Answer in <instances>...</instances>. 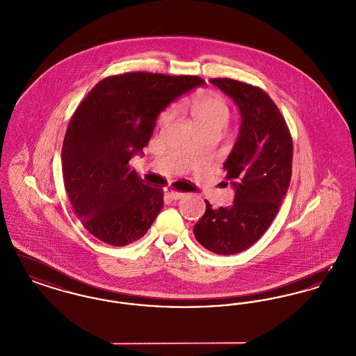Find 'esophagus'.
Masks as SVG:
<instances>
[{
  "instance_id": "obj_1",
  "label": "esophagus",
  "mask_w": 356,
  "mask_h": 356,
  "mask_svg": "<svg viewBox=\"0 0 356 356\" xmlns=\"http://www.w3.org/2000/svg\"><path fill=\"white\" fill-rule=\"evenodd\" d=\"M165 193L168 195V197L172 199V200H180L183 196H184V193H180V192H176L175 189H165Z\"/></svg>"
}]
</instances>
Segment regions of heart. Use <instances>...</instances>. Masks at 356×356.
I'll return each mask as SVG.
<instances>
[{"label": "heart", "instance_id": "heart-1", "mask_svg": "<svg viewBox=\"0 0 356 356\" xmlns=\"http://www.w3.org/2000/svg\"><path fill=\"white\" fill-rule=\"evenodd\" d=\"M172 115L173 111L170 109L164 113L163 119H170ZM192 116L196 125L205 122H221L227 125L229 119V106L219 96L212 93H203L192 102Z\"/></svg>", "mask_w": 356, "mask_h": 356}]
</instances>
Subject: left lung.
Instances as JSON below:
<instances>
[{
	"label": "left lung",
	"mask_w": 356,
	"mask_h": 356,
	"mask_svg": "<svg viewBox=\"0 0 356 356\" xmlns=\"http://www.w3.org/2000/svg\"><path fill=\"white\" fill-rule=\"evenodd\" d=\"M238 108L241 125L224 170L235 197L213 209L205 200L193 227L196 240L218 254H238L264 235L287 193L292 173V138L271 97L257 86L231 79H211Z\"/></svg>",
	"instance_id": "obj_1"
}]
</instances>
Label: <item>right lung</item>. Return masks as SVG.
<instances>
[{"instance_id":"right-lung-1","label":"right lung","mask_w":356,"mask_h":356,"mask_svg":"<svg viewBox=\"0 0 356 356\" xmlns=\"http://www.w3.org/2000/svg\"><path fill=\"white\" fill-rule=\"evenodd\" d=\"M205 81L197 76L134 72L95 85L69 121L63 175L70 204L85 228L106 244L141 238L163 208V191L131 170L170 102Z\"/></svg>"}]
</instances>
